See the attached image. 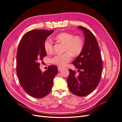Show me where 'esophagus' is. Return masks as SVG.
Wrapping results in <instances>:
<instances>
[{"label": "esophagus", "mask_w": 122, "mask_h": 122, "mask_svg": "<svg viewBox=\"0 0 122 122\" xmlns=\"http://www.w3.org/2000/svg\"><path fill=\"white\" fill-rule=\"evenodd\" d=\"M62 69V68H61V67H58V71H61Z\"/></svg>", "instance_id": "obj_1"}]
</instances>
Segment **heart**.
<instances>
[{
	"label": "heart",
	"mask_w": 122,
	"mask_h": 122,
	"mask_svg": "<svg viewBox=\"0 0 122 122\" xmlns=\"http://www.w3.org/2000/svg\"><path fill=\"white\" fill-rule=\"evenodd\" d=\"M55 39L65 44L64 51H67L62 54L55 55L51 61L54 65L60 67H64L72 60V55H78L83 49V39L78 36H74L69 32H61L55 36ZM44 48L46 52L50 54L53 52V42L49 39H47L44 43Z\"/></svg>",
	"instance_id": "obj_1"
}]
</instances>
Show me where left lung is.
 I'll return each instance as SVG.
<instances>
[{
	"instance_id": "1",
	"label": "left lung",
	"mask_w": 122,
	"mask_h": 122,
	"mask_svg": "<svg viewBox=\"0 0 122 122\" xmlns=\"http://www.w3.org/2000/svg\"><path fill=\"white\" fill-rule=\"evenodd\" d=\"M78 28L83 31L84 43L79 56L72 64L78 69V75L69 69L67 79L69 90L74 95L83 97L93 92L100 82L102 71V60L98 43L89 29L81 26Z\"/></svg>"
}]
</instances>
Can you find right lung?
<instances>
[{
  "label": "right lung",
  "instance_id": "1",
  "mask_svg": "<svg viewBox=\"0 0 122 122\" xmlns=\"http://www.w3.org/2000/svg\"><path fill=\"white\" fill-rule=\"evenodd\" d=\"M52 30L36 29L23 35L18 48L17 74L23 90L30 96L42 98L48 95L58 72L56 66L51 65L43 72L40 61L47 55L44 43Z\"/></svg>",
  "mask_w": 122,
  "mask_h": 122
}]
</instances>
